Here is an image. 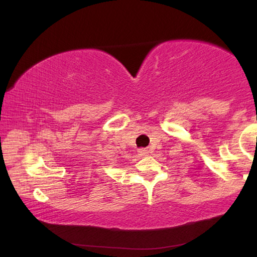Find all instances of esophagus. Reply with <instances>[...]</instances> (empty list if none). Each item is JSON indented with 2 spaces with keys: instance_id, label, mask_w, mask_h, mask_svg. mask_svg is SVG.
<instances>
[{
  "instance_id": "34e87169",
  "label": "esophagus",
  "mask_w": 257,
  "mask_h": 257,
  "mask_svg": "<svg viewBox=\"0 0 257 257\" xmlns=\"http://www.w3.org/2000/svg\"><path fill=\"white\" fill-rule=\"evenodd\" d=\"M138 153H139V155H141V156H145V155L149 154V150H147V149H141V150L138 151Z\"/></svg>"
}]
</instances>
